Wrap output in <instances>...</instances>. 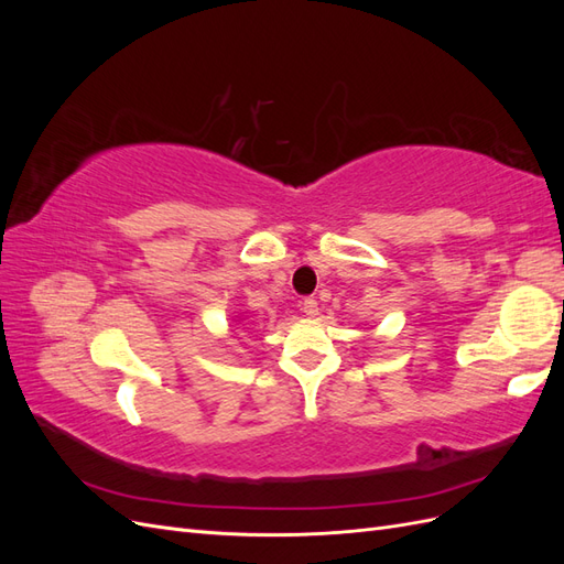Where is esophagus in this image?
I'll use <instances>...</instances> for the list:
<instances>
[{"label":"esophagus","instance_id":"esophagus-1","mask_svg":"<svg viewBox=\"0 0 564 564\" xmlns=\"http://www.w3.org/2000/svg\"><path fill=\"white\" fill-rule=\"evenodd\" d=\"M301 311L305 313V315H308V317H315L317 315V301L315 299H303L301 301Z\"/></svg>","mask_w":564,"mask_h":564}]
</instances>
